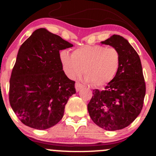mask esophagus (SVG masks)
I'll return each instance as SVG.
<instances>
[{
    "label": "esophagus",
    "instance_id": "obj_1",
    "mask_svg": "<svg viewBox=\"0 0 156 156\" xmlns=\"http://www.w3.org/2000/svg\"><path fill=\"white\" fill-rule=\"evenodd\" d=\"M83 87H84V86L82 85L81 83H80L79 82H76V89L77 92L80 91V89L83 88Z\"/></svg>",
    "mask_w": 156,
    "mask_h": 156
}]
</instances>
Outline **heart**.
I'll list each match as a JSON object with an SVG mask.
<instances>
[{"label": "heart", "instance_id": "obj_1", "mask_svg": "<svg viewBox=\"0 0 156 156\" xmlns=\"http://www.w3.org/2000/svg\"><path fill=\"white\" fill-rule=\"evenodd\" d=\"M60 61L66 75L76 78L83 73L86 80L94 87H101L114 79L120 65V53L117 48L102 45H84L70 54L60 53Z\"/></svg>", "mask_w": 156, "mask_h": 156}]
</instances>
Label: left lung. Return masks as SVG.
I'll list each match as a JSON object with an SVG mask.
<instances>
[{"mask_svg":"<svg viewBox=\"0 0 156 156\" xmlns=\"http://www.w3.org/2000/svg\"><path fill=\"white\" fill-rule=\"evenodd\" d=\"M101 44L117 48L120 65L114 79L103 90H93L87 108L98 126L114 131L128 127L139 115L145 96V82L140 58L127 39L114 34Z\"/></svg>","mask_w":156,"mask_h":156,"instance_id":"obj_1","label":"left lung"}]
</instances>
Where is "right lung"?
Segmentation results:
<instances>
[{
    "label": "right lung",
    "mask_w": 156,
    "mask_h": 156,
    "mask_svg": "<svg viewBox=\"0 0 156 156\" xmlns=\"http://www.w3.org/2000/svg\"><path fill=\"white\" fill-rule=\"evenodd\" d=\"M45 28L32 33L20 48L9 81V103L24 125L37 130L62 119L75 81L63 70L59 51L73 47Z\"/></svg>",
    "instance_id": "add662e5"
}]
</instances>
